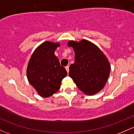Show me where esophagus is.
I'll list each match as a JSON object with an SVG mask.
<instances>
[{"mask_svg": "<svg viewBox=\"0 0 134 134\" xmlns=\"http://www.w3.org/2000/svg\"><path fill=\"white\" fill-rule=\"evenodd\" d=\"M65 68H66V70L67 72L68 73L69 72V66H66L65 67Z\"/></svg>", "mask_w": 134, "mask_h": 134, "instance_id": "34e87169", "label": "esophagus"}]
</instances>
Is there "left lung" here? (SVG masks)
Instances as JSON below:
<instances>
[{
	"mask_svg": "<svg viewBox=\"0 0 134 134\" xmlns=\"http://www.w3.org/2000/svg\"><path fill=\"white\" fill-rule=\"evenodd\" d=\"M68 46L75 52V63L70 65L69 76L85 94L92 96L100 92L107 83L111 68L105 55L87 40L70 41Z\"/></svg>",
	"mask_w": 134,
	"mask_h": 134,
	"instance_id": "1",
	"label": "left lung"
}]
</instances>
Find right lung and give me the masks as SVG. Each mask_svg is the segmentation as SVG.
I'll return each mask as SVG.
<instances>
[{
	"mask_svg": "<svg viewBox=\"0 0 134 134\" xmlns=\"http://www.w3.org/2000/svg\"><path fill=\"white\" fill-rule=\"evenodd\" d=\"M58 42L46 41L38 46L31 55L27 68V78L42 97L52 96L60 89L61 81L67 71L60 65L54 52Z\"/></svg>",
	"mask_w": 134,
	"mask_h": 134,
	"instance_id": "obj_1",
	"label": "right lung"
}]
</instances>
